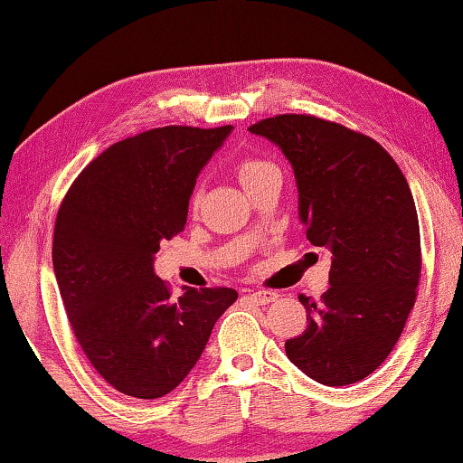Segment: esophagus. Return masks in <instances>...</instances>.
<instances>
[{
  "instance_id": "34e87169",
  "label": "esophagus",
  "mask_w": 463,
  "mask_h": 463,
  "mask_svg": "<svg viewBox=\"0 0 463 463\" xmlns=\"http://www.w3.org/2000/svg\"><path fill=\"white\" fill-rule=\"evenodd\" d=\"M244 299L250 301L252 306H268V303L278 299V293H274V290H255V293L246 295Z\"/></svg>"
}]
</instances>
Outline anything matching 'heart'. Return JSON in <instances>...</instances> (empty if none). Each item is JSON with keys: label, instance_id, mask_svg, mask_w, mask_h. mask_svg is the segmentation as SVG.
Returning a JSON list of instances; mask_svg holds the SVG:
<instances>
[{"label": "heart", "instance_id": "b5f03b06", "mask_svg": "<svg viewBox=\"0 0 463 463\" xmlns=\"http://www.w3.org/2000/svg\"><path fill=\"white\" fill-rule=\"evenodd\" d=\"M276 166L268 160H259V157H249L238 166V179L244 187H249L252 181H257L259 176L268 173V170H274ZM194 202H198V195H195Z\"/></svg>", "mask_w": 463, "mask_h": 463}]
</instances>
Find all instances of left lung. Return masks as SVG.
I'll list each match as a JSON object with an SVG mask.
<instances>
[{"instance_id": "left-lung-1", "label": "left lung", "mask_w": 463, "mask_h": 463, "mask_svg": "<svg viewBox=\"0 0 463 463\" xmlns=\"http://www.w3.org/2000/svg\"><path fill=\"white\" fill-rule=\"evenodd\" d=\"M287 156L299 219L331 252V287L299 295L307 328L284 344L290 363L325 385H350L382 366L415 306L420 221L409 183L371 137L314 116L284 113L252 124Z\"/></svg>"}]
</instances>
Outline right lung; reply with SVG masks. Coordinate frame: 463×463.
<instances>
[{"mask_svg": "<svg viewBox=\"0 0 463 463\" xmlns=\"http://www.w3.org/2000/svg\"><path fill=\"white\" fill-rule=\"evenodd\" d=\"M232 126H164L113 143L81 170L56 214L52 265L69 325L107 383L162 398L198 363L233 288H185L154 274L162 240L183 232L200 170Z\"/></svg>", "mask_w": 463, "mask_h": 463, "instance_id": "1", "label": "right lung"}]
</instances>
